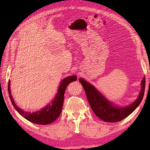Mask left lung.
Here are the masks:
<instances>
[{
  "mask_svg": "<svg viewBox=\"0 0 150 150\" xmlns=\"http://www.w3.org/2000/svg\"><path fill=\"white\" fill-rule=\"evenodd\" d=\"M79 81L83 86L92 110L96 115L105 122H119L129 116L138 107L143 98L145 90V77L141 81V90L134 103L128 106L118 107L108 100L93 86L81 78Z\"/></svg>",
  "mask_w": 150,
  "mask_h": 150,
  "instance_id": "1",
  "label": "left lung"
}]
</instances>
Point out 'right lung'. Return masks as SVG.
<instances>
[{
	"label": "right lung",
	"mask_w": 150,
	"mask_h": 150,
	"mask_svg": "<svg viewBox=\"0 0 150 150\" xmlns=\"http://www.w3.org/2000/svg\"><path fill=\"white\" fill-rule=\"evenodd\" d=\"M77 76L75 75L69 76L64 79L59 86L58 91L54 100L52 103L47 104V106L42 108V110L37 111V112L30 113L24 111L15 104L13 98L11 95L10 81H9L8 82V93L13 106L21 115L33 123L46 125V124L54 122L59 117L62 111L64 99V92L66 87L71 82L77 81Z\"/></svg>",
	"instance_id": "right-lung-1"
}]
</instances>
